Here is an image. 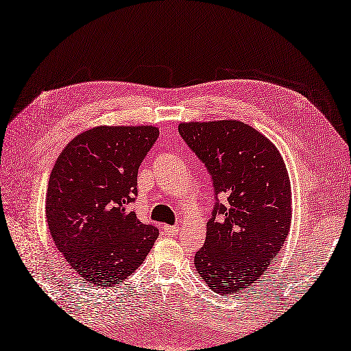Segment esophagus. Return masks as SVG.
I'll return each mask as SVG.
<instances>
[{
  "label": "esophagus",
  "mask_w": 351,
  "mask_h": 351,
  "mask_svg": "<svg viewBox=\"0 0 351 351\" xmlns=\"http://www.w3.org/2000/svg\"><path fill=\"white\" fill-rule=\"evenodd\" d=\"M164 232L165 235H170V237H174L178 234V226L177 225H173V226H164Z\"/></svg>",
  "instance_id": "esophagus-1"
}]
</instances>
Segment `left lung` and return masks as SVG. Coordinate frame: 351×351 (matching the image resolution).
Segmentation results:
<instances>
[{"mask_svg": "<svg viewBox=\"0 0 351 351\" xmlns=\"http://www.w3.org/2000/svg\"><path fill=\"white\" fill-rule=\"evenodd\" d=\"M178 132L208 168L216 195L195 267L212 291L244 292L261 279L291 231L285 161L271 141L238 120L180 123ZM217 194L227 197L225 205Z\"/></svg>", "mask_w": 351, "mask_h": 351, "instance_id": "obj_1", "label": "left lung"}]
</instances>
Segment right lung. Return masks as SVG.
Instances as JSON below:
<instances>
[{"instance_id": "add662e5", "label": "right lung", "mask_w": 351, "mask_h": 351, "mask_svg": "<svg viewBox=\"0 0 351 351\" xmlns=\"http://www.w3.org/2000/svg\"><path fill=\"white\" fill-rule=\"evenodd\" d=\"M160 135L155 126H97L60 152L46 195L55 245L82 280L113 287L134 273L158 238L129 204L139 165Z\"/></svg>"}]
</instances>
